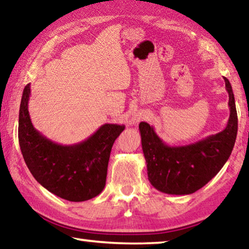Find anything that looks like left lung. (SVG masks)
I'll list each match as a JSON object with an SVG mask.
<instances>
[{
    "label": "left lung",
    "mask_w": 249,
    "mask_h": 249,
    "mask_svg": "<svg viewBox=\"0 0 249 249\" xmlns=\"http://www.w3.org/2000/svg\"><path fill=\"white\" fill-rule=\"evenodd\" d=\"M229 93L230 119L222 132L185 146L167 145L153 126L140 123L142 147L148 180L167 195H191L217 175L230 158L237 136V112L234 93L224 77Z\"/></svg>",
    "instance_id": "8db88e82"
}]
</instances>
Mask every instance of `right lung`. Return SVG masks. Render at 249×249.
<instances>
[{
	"label": "right lung",
	"instance_id": "1",
	"mask_svg": "<svg viewBox=\"0 0 249 249\" xmlns=\"http://www.w3.org/2000/svg\"><path fill=\"white\" fill-rule=\"evenodd\" d=\"M31 84L23 91L18 116V142L25 162L37 182L61 199L82 202L99 196L107 181L112 146L124 125L104 124L74 145H60L38 132L31 121Z\"/></svg>",
	"mask_w": 249,
	"mask_h": 249
}]
</instances>
